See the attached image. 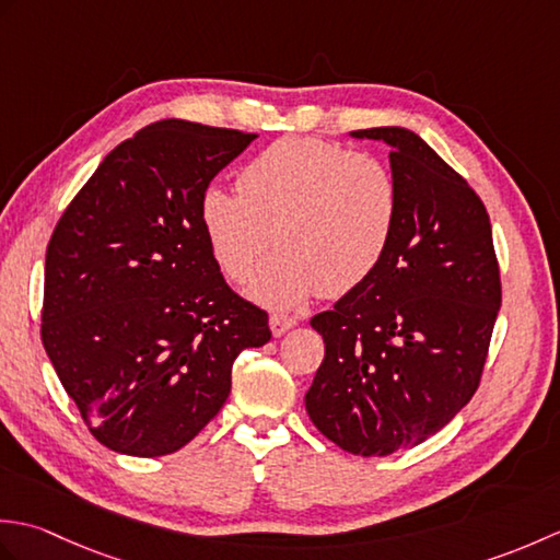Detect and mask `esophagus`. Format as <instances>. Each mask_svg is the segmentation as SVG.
<instances>
[{"mask_svg":"<svg viewBox=\"0 0 560 560\" xmlns=\"http://www.w3.org/2000/svg\"><path fill=\"white\" fill-rule=\"evenodd\" d=\"M295 323H299V319H295V317H291V315H281V313H273V315L269 317V327H271V335H273V337H281V335H287V331H289L291 327H295Z\"/></svg>","mask_w":560,"mask_h":560,"instance_id":"obj_1","label":"esophagus"}]
</instances>
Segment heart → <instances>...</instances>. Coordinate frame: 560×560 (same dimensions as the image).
<instances>
[{"instance_id":"obj_1","label":"heart","mask_w":560,"mask_h":560,"mask_svg":"<svg viewBox=\"0 0 560 560\" xmlns=\"http://www.w3.org/2000/svg\"><path fill=\"white\" fill-rule=\"evenodd\" d=\"M241 189L211 185L201 229L223 273L247 281L271 245L279 253L253 287L289 307L319 291L343 295L380 267L399 217V189L383 163L311 137L269 144L241 171Z\"/></svg>"}]
</instances>
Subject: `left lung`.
<instances>
[{"label":"left lung","mask_w":560,"mask_h":560,"mask_svg":"<svg viewBox=\"0 0 560 560\" xmlns=\"http://www.w3.org/2000/svg\"><path fill=\"white\" fill-rule=\"evenodd\" d=\"M389 147L399 217L380 267L311 319L325 339L305 409L317 431L361 457L435 435L474 397L501 311L483 201L404 127L351 132Z\"/></svg>","instance_id":"left-lung-1"}]
</instances>
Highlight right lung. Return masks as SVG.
<instances>
[{"instance_id": "add662e5", "label": "right lung", "mask_w": 560, "mask_h": 560, "mask_svg": "<svg viewBox=\"0 0 560 560\" xmlns=\"http://www.w3.org/2000/svg\"><path fill=\"white\" fill-rule=\"evenodd\" d=\"M257 135L161 120L115 147L57 221L43 347L93 438L132 457L185 447L223 407L233 361L271 339L225 283L199 201Z\"/></svg>"}]
</instances>
